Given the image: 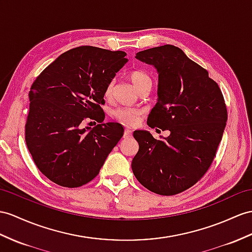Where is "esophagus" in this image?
Segmentation results:
<instances>
[{"instance_id": "obj_1", "label": "esophagus", "mask_w": 252, "mask_h": 252, "mask_svg": "<svg viewBox=\"0 0 252 252\" xmlns=\"http://www.w3.org/2000/svg\"><path fill=\"white\" fill-rule=\"evenodd\" d=\"M132 136V131L129 129V128H126L124 131V138H130Z\"/></svg>"}]
</instances>
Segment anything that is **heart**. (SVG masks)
<instances>
[{
    "mask_svg": "<svg viewBox=\"0 0 252 252\" xmlns=\"http://www.w3.org/2000/svg\"><path fill=\"white\" fill-rule=\"evenodd\" d=\"M130 80L131 82L133 83L134 87H136L139 90H141L144 87H151L152 88V79L151 77L147 75L146 72L142 71V70H132L130 72ZM114 80H111L106 87L105 90V95L107 97H110L112 95L113 92V88H114ZM140 110L138 109H133V108H129V107H120L118 109H115L113 111V116L114 118L122 122L123 124L126 125H134L137 124V122L139 121V118L141 115Z\"/></svg>",
    "mask_w": 252,
    "mask_h": 252,
    "instance_id": "obj_1",
    "label": "heart"
}]
</instances>
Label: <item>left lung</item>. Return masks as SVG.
I'll list each match as a JSON object with an SVG mask.
<instances>
[{
    "mask_svg": "<svg viewBox=\"0 0 252 252\" xmlns=\"http://www.w3.org/2000/svg\"><path fill=\"white\" fill-rule=\"evenodd\" d=\"M158 72V99L147 125L169 130L156 140L136 130L139 151L131 162L141 185L161 195H173L193 186L216 156L228 112L218 84L182 49L164 45L136 54Z\"/></svg>",
    "mask_w": 252,
    "mask_h": 252,
    "instance_id": "left-lung-1",
    "label": "left lung"
}]
</instances>
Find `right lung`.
I'll return each mask as SVG.
<instances>
[{"instance_id": "obj_1", "label": "right lung", "mask_w": 252, "mask_h": 252, "mask_svg": "<svg viewBox=\"0 0 252 252\" xmlns=\"http://www.w3.org/2000/svg\"><path fill=\"white\" fill-rule=\"evenodd\" d=\"M124 51L82 46L61 54L31 87L26 142L40 172L60 186L85 185L99 173L124 133L106 123L107 84L127 62ZM101 124L82 128L83 119Z\"/></svg>"}]
</instances>
